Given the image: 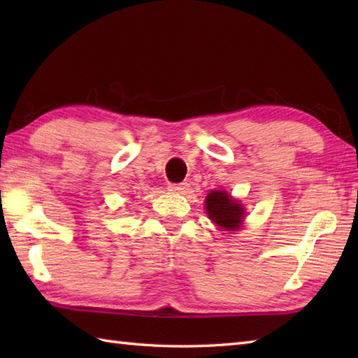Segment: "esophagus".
<instances>
[{
	"label": "esophagus",
	"mask_w": 358,
	"mask_h": 358,
	"mask_svg": "<svg viewBox=\"0 0 358 358\" xmlns=\"http://www.w3.org/2000/svg\"><path fill=\"white\" fill-rule=\"evenodd\" d=\"M189 189V183H178V185H169V191L185 194Z\"/></svg>",
	"instance_id": "esophagus-1"
}]
</instances>
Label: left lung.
I'll use <instances>...</instances> for the list:
<instances>
[{
  "mask_svg": "<svg viewBox=\"0 0 358 358\" xmlns=\"http://www.w3.org/2000/svg\"><path fill=\"white\" fill-rule=\"evenodd\" d=\"M206 214L220 229L237 231L241 227L245 208L226 191H210L206 196Z\"/></svg>",
  "mask_w": 358,
  "mask_h": 358,
  "instance_id": "8db88e82",
  "label": "left lung"
}]
</instances>
